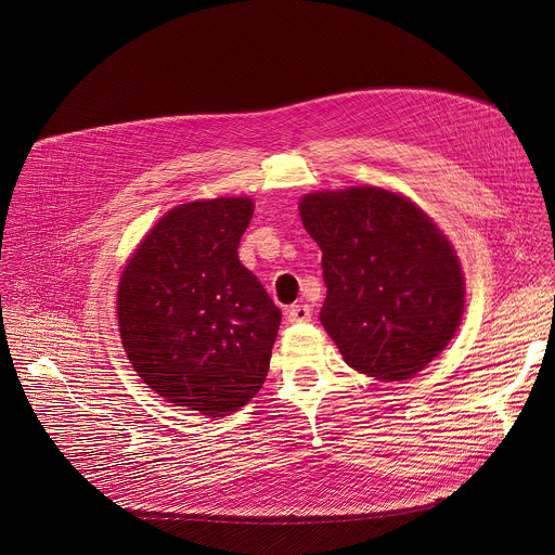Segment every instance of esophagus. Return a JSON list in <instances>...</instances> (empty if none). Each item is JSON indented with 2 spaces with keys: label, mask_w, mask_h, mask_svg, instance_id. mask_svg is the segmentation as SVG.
Wrapping results in <instances>:
<instances>
[{
  "label": "esophagus",
  "mask_w": 555,
  "mask_h": 555,
  "mask_svg": "<svg viewBox=\"0 0 555 555\" xmlns=\"http://www.w3.org/2000/svg\"><path fill=\"white\" fill-rule=\"evenodd\" d=\"M286 320L291 322V324H306V322H311V309L306 304H295V306H291V309L286 311Z\"/></svg>",
  "instance_id": "34e87169"
}]
</instances>
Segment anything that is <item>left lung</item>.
I'll return each instance as SVG.
<instances>
[{
  "instance_id": "1",
  "label": "left lung",
  "mask_w": 555,
  "mask_h": 555,
  "mask_svg": "<svg viewBox=\"0 0 555 555\" xmlns=\"http://www.w3.org/2000/svg\"><path fill=\"white\" fill-rule=\"evenodd\" d=\"M320 244L322 326L354 371L403 382L454 337L465 280L443 231L414 203L382 188L318 192L299 201Z\"/></svg>"
}]
</instances>
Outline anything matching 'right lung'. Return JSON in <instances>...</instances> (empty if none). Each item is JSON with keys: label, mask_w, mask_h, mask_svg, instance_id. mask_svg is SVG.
<instances>
[{"label": "right lung", "mask_w": 555, "mask_h": 555, "mask_svg": "<svg viewBox=\"0 0 555 555\" xmlns=\"http://www.w3.org/2000/svg\"><path fill=\"white\" fill-rule=\"evenodd\" d=\"M251 198L173 207L118 282V328L139 377L165 401L224 416L262 388L282 313L242 267Z\"/></svg>", "instance_id": "right-lung-1"}]
</instances>
